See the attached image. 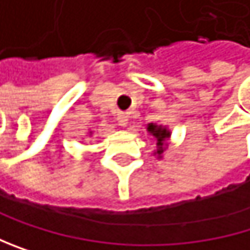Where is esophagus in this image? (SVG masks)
<instances>
[{
	"mask_svg": "<svg viewBox=\"0 0 250 250\" xmlns=\"http://www.w3.org/2000/svg\"><path fill=\"white\" fill-rule=\"evenodd\" d=\"M118 124H119L121 126H126V124H128V116H126V113H119V115H118Z\"/></svg>",
	"mask_w": 250,
	"mask_h": 250,
	"instance_id": "obj_1",
	"label": "esophagus"
}]
</instances>
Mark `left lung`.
I'll return each mask as SVG.
<instances>
[{
    "label": "left lung",
    "instance_id": "1",
    "mask_svg": "<svg viewBox=\"0 0 250 250\" xmlns=\"http://www.w3.org/2000/svg\"><path fill=\"white\" fill-rule=\"evenodd\" d=\"M155 137H156V140H158V143H156V146H158V150H156V153L158 155H161L162 152H164V140L166 139H168V135H170V132L166 129V128H158V126H155V125H149V128H147Z\"/></svg>",
    "mask_w": 250,
    "mask_h": 250
}]
</instances>
